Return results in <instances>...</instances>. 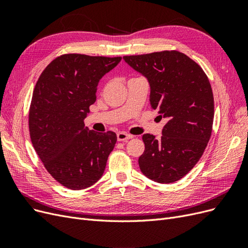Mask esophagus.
<instances>
[{"label":"esophagus","mask_w":248,"mask_h":248,"mask_svg":"<svg viewBox=\"0 0 248 248\" xmlns=\"http://www.w3.org/2000/svg\"><path fill=\"white\" fill-rule=\"evenodd\" d=\"M132 138L133 137L131 136V134H128V133L123 132V131H120V132L117 133V139H118L119 141H126V140H128Z\"/></svg>","instance_id":"esophagus-1"}]
</instances>
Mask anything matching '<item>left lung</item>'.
Instances as JSON below:
<instances>
[{"label": "left lung", "instance_id": "8db88e82", "mask_svg": "<svg viewBox=\"0 0 248 248\" xmlns=\"http://www.w3.org/2000/svg\"><path fill=\"white\" fill-rule=\"evenodd\" d=\"M123 59L147 78L151 108L168 120L159 140L153 134L142 136L145 151L139 158L140 169L155 182H176L196 166L211 137V85L201 67L177 50Z\"/></svg>", "mask_w": 248, "mask_h": 248}]
</instances>
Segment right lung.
Returning <instances> with one entry per match:
<instances>
[{"label": "right lung", "instance_id": "obj_1", "mask_svg": "<svg viewBox=\"0 0 248 248\" xmlns=\"http://www.w3.org/2000/svg\"><path fill=\"white\" fill-rule=\"evenodd\" d=\"M121 60L63 55L46 66L35 86L30 137L47 171L67 188L92 186L106 170L116 133L90 130L84 119L96 101L99 80Z\"/></svg>", "mask_w": 248, "mask_h": 248}]
</instances>
